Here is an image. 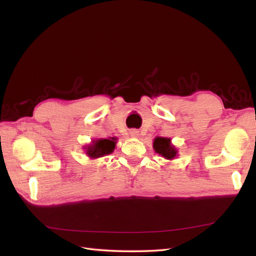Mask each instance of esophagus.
Returning a JSON list of instances; mask_svg holds the SVG:
<instances>
[{"instance_id":"esophagus-1","label":"esophagus","mask_w":256,"mask_h":256,"mask_svg":"<svg viewBox=\"0 0 256 256\" xmlns=\"http://www.w3.org/2000/svg\"><path fill=\"white\" fill-rule=\"evenodd\" d=\"M130 134H131V136H138V131L132 130V131L130 132Z\"/></svg>"}]
</instances>
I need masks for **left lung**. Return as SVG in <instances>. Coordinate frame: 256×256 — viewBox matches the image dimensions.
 I'll return each mask as SVG.
<instances>
[{"label":"left lung","mask_w":256,"mask_h":256,"mask_svg":"<svg viewBox=\"0 0 256 256\" xmlns=\"http://www.w3.org/2000/svg\"><path fill=\"white\" fill-rule=\"evenodd\" d=\"M154 148L156 152L161 154L167 160H172L177 154V150L170 145V138H156L154 142Z\"/></svg>","instance_id":"obj_1"}]
</instances>
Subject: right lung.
I'll list each match as a JSON object with an SVG mask.
<instances>
[{"label": "right lung", "mask_w": 256, "mask_h": 256, "mask_svg": "<svg viewBox=\"0 0 256 256\" xmlns=\"http://www.w3.org/2000/svg\"><path fill=\"white\" fill-rule=\"evenodd\" d=\"M116 148V138H100L96 140L91 146L88 147L86 154L91 158H100L104 154H109L113 152Z\"/></svg>", "instance_id": "1"}]
</instances>
